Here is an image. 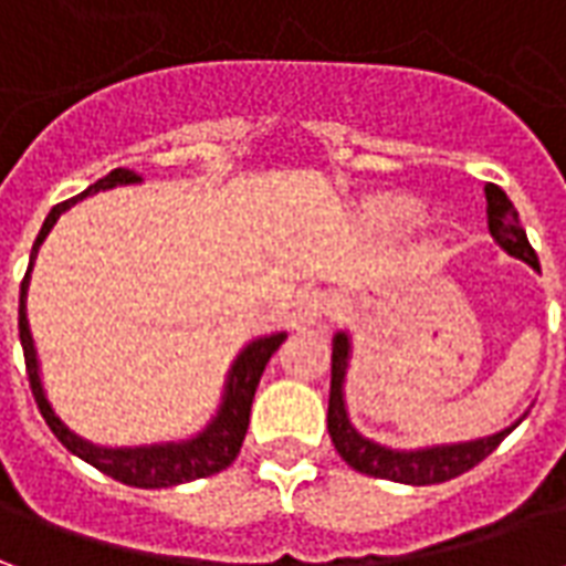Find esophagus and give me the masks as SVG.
<instances>
[{
  "label": "esophagus",
  "mask_w": 566,
  "mask_h": 566,
  "mask_svg": "<svg viewBox=\"0 0 566 566\" xmlns=\"http://www.w3.org/2000/svg\"><path fill=\"white\" fill-rule=\"evenodd\" d=\"M294 306L300 321H318L321 315L331 312V294L321 291V287H303V291L296 294Z\"/></svg>",
  "instance_id": "1"
}]
</instances>
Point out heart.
<instances>
[{
    "label": "heart",
    "mask_w": 566,
    "mask_h": 566,
    "mask_svg": "<svg viewBox=\"0 0 566 566\" xmlns=\"http://www.w3.org/2000/svg\"><path fill=\"white\" fill-rule=\"evenodd\" d=\"M376 214H379V221L391 223V227H412L421 211L409 199H385L376 206Z\"/></svg>",
    "instance_id": "obj_1"
}]
</instances>
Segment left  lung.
<instances>
[{"instance_id": "8db88e82", "label": "left lung", "mask_w": 566, "mask_h": 566, "mask_svg": "<svg viewBox=\"0 0 566 566\" xmlns=\"http://www.w3.org/2000/svg\"><path fill=\"white\" fill-rule=\"evenodd\" d=\"M485 214H488V233L494 235L500 248H506L512 258L531 263L539 270L536 251L527 242L518 214L512 209L510 197L500 190L497 185H485ZM345 364H348V339L339 333L333 339V379H331V406H327V430L339 458H343L352 470L357 473L376 475V479H388V482H403V485H439L449 482L454 475L473 470L475 463H482L497 449L503 439L510 437L512 427L500 430L494 437L475 439V442H461V446H442V449H424V451H394L385 446H376L357 433L355 427L348 424L343 403V379Z\"/></svg>"}]
</instances>
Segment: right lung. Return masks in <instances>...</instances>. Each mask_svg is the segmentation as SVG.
I'll list each match as a JSON object with an SVG mask.
<instances>
[{"instance_id":"1","label":"right lung","mask_w":566,"mask_h":566,"mask_svg":"<svg viewBox=\"0 0 566 566\" xmlns=\"http://www.w3.org/2000/svg\"><path fill=\"white\" fill-rule=\"evenodd\" d=\"M129 181H142L139 172L133 169H112V172L99 178L96 185H91L78 197L66 199V202H56L51 214L44 218L42 230L35 235V245H32L30 254V270L32 260H35V251L42 245V239L48 235V230L54 227V221L60 218V211H66L72 202H78L87 193H96V190H105V187L115 185H129ZM30 270L20 282V312H18V331H20V345H23V360H27V376H30V388L35 403H39V412L48 421V427L54 430V437L66 446L72 454H78L81 461L93 463L99 473L112 475L117 482L133 488H169L181 485V482H193V479H206V475H214L227 470L230 463L235 461V454L242 449V439L248 433V418H251V400H254V391H258L260 376L270 364V357L275 355V348L284 343V333H272L266 339H258L251 343L239 355V360L233 364V373H230V381H227V397H223V406L218 418L211 421L197 439L190 442H181V446H150V449H99V446H91L78 439L72 430H69L60 418L54 416L51 403L44 400L42 381H39V360H35V345H32L30 336V321H27V284H30Z\"/></svg>"}]
</instances>
